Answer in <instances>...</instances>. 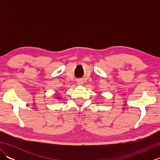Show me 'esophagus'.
Instances as JSON below:
<instances>
[{"label": "esophagus", "mask_w": 160, "mask_h": 160, "mask_svg": "<svg viewBox=\"0 0 160 160\" xmlns=\"http://www.w3.org/2000/svg\"><path fill=\"white\" fill-rule=\"evenodd\" d=\"M77 84H78V85H82L83 84V80H77Z\"/></svg>", "instance_id": "34e87169"}]
</instances>
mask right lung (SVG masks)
<instances>
[{
  "instance_id": "obj_1",
  "label": "right lung",
  "mask_w": 160,
  "mask_h": 160,
  "mask_svg": "<svg viewBox=\"0 0 160 160\" xmlns=\"http://www.w3.org/2000/svg\"><path fill=\"white\" fill-rule=\"evenodd\" d=\"M56 99H58V100H60V99H61V98H60V96H57V97H56Z\"/></svg>"
}]
</instances>
